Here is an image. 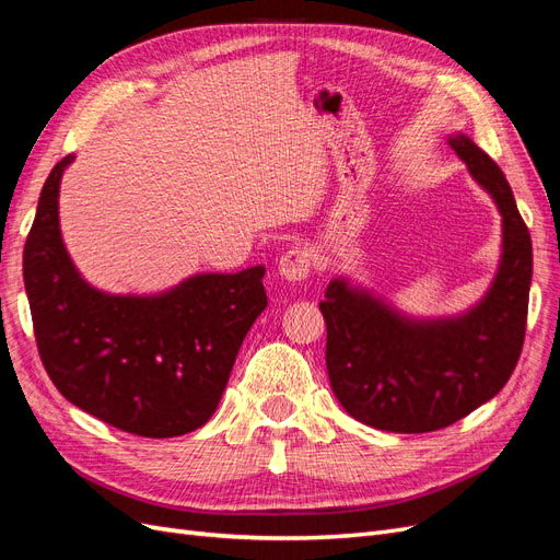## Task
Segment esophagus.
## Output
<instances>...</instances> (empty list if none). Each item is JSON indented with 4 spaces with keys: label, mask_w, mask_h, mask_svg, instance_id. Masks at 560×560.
I'll return each mask as SVG.
<instances>
[{
    "label": "esophagus",
    "mask_w": 560,
    "mask_h": 560,
    "mask_svg": "<svg viewBox=\"0 0 560 560\" xmlns=\"http://www.w3.org/2000/svg\"><path fill=\"white\" fill-rule=\"evenodd\" d=\"M278 270H280V276L284 280H290V282L306 280L311 276V270H313V254H311V249L308 247L287 249L282 257H280Z\"/></svg>",
    "instance_id": "obj_1"
}]
</instances>
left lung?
I'll list each match as a JSON object with an SVG mask.
<instances>
[{
    "mask_svg": "<svg viewBox=\"0 0 560 560\" xmlns=\"http://www.w3.org/2000/svg\"><path fill=\"white\" fill-rule=\"evenodd\" d=\"M448 144L502 214V257L486 296L457 317L413 319L334 278L319 301L334 395L354 420L385 432H434L479 409L510 381L525 338L528 226L498 163L465 135Z\"/></svg>",
    "mask_w": 560,
    "mask_h": 560,
    "instance_id": "8db88e82",
    "label": "left lung"
}]
</instances>
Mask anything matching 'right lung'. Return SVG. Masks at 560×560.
<instances>
[{
    "mask_svg": "<svg viewBox=\"0 0 560 560\" xmlns=\"http://www.w3.org/2000/svg\"><path fill=\"white\" fill-rule=\"evenodd\" d=\"M65 156L50 171L23 252L39 358L60 395L149 439L212 418L249 327L268 306L264 266L198 273L154 296L105 294L79 276L60 235Z\"/></svg>",
    "mask_w": 560,
    "mask_h": 560,
    "instance_id": "obj_1",
    "label": "right lung"
}]
</instances>
